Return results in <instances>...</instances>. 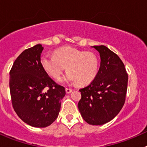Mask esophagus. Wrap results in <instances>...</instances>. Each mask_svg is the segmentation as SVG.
<instances>
[{"label": "esophagus", "instance_id": "obj_1", "mask_svg": "<svg viewBox=\"0 0 147 147\" xmlns=\"http://www.w3.org/2000/svg\"><path fill=\"white\" fill-rule=\"evenodd\" d=\"M65 91L67 93H71V92H72V89H71V88H65Z\"/></svg>", "mask_w": 147, "mask_h": 147}]
</instances>
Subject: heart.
Segmentation results:
<instances>
[{"instance_id":"1","label":"heart","mask_w":147,"mask_h":147,"mask_svg":"<svg viewBox=\"0 0 147 147\" xmlns=\"http://www.w3.org/2000/svg\"><path fill=\"white\" fill-rule=\"evenodd\" d=\"M40 63L45 72L55 80H59L67 67L68 73L64 80L76 82L78 85L92 82L98 74L99 65L98 57L94 53L68 46L56 50L54 56L43 54Z\"/></svg>"}]
</instances>
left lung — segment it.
Here are the masks:
<instances>
[{"instance_id": "left-lung-1", "label": "left lung", "mask_w": 147, "mask_h": 147, "mask_svg": "<svg viewBox=\"0 0 147 147\" xmlns=\"http://www.w3.org/2000/svg\"><path fill=\"white\" fill-rule=\"evenodd\" d=\"M99 53V70L90 85L80 90L78 108L91 125H102L119 114L125 102L128 74L117 54L105 45L93 46Z\"/></svg>"}]
</instances>
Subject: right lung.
<instances>
[{
    "mask_svg": "<svg viewBox=\"0 0 147 147\" xmlns=\"http://www.w3.org/2000/svg\"><path fill=\"white\" fill-rule=\"evenodd\" d=\"M40 44L18 56L10 71L9 88L13 108L20 119L34 127H46L57 119L64 87L57 85L40 63Z\"/></svg>",
    "mask_w": 147,
    "mask_h": 147,
    "instance_id": "right-lung-1",
    "label": "right lung"
}]
</instances>
